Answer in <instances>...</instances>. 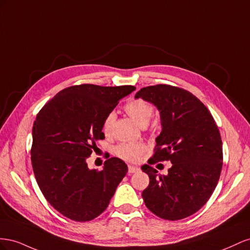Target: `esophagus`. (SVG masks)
<instances>
[{"instance_id":"obj_1","label":"esophagus","mask_w":250,"mask_h":250,"mask_svg":"<svg viewBox=\"0 0 250 250\" xmlns=\"http://www.w3.org/2000/svg\"><path fill=\"white\" fill-rule=\"evenodd\" d=\"M139 172V167H134V166H129V173L133 174V173H137Z\"/></svg>"}]
</instances>
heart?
<instances>
[{
    "label": "heart",
    "mask_w": 250,
    "mask_h": 250,
    "mask_svg": "<svg viewBox=\"0 0 250 250\" xmlns=\"http://www.w3.org/2000/svg\"><path fill=\"white\" fill-rule=\"evenodd\" d=\"M125 110L135 123L140 126H144L146 125L151 119L154 108L151 103L142 98H137L127 103L125 105ZM114 119H115V114L112 112L104 117L103 121V131L104 134L111 133ZM146 151V146L141 142H124V144H119L114 148V153L119 158L131 162L139 160Z\"/></svg>",
    "instance_id": "heart-1"
}]
</instances>
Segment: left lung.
Segmentation results:
<instances>
[{"label":"left lung","instance_id":"obj_1","mask_svg":"<svg viewBox=\"0 0 250 250\" xmlns=\"http://www.w3.org/2000/svg\"><path fill=\"white\" fill-rule=\"evenodd\" d=\"M135 98L153 104L160 113L162 130L148 163L172 162L163 176L148 165L141 167L149 177L142 191L146 208L170 221L194 215L210 198L222 169V140L215 120L195 95L169 84L142 88Z\"/></svg>","mask_w":250,"mask_h":250}]
</instances>
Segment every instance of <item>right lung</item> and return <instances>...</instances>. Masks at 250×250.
<instances>
[{
	"mask_svg": "<svg viewBox=\"0 0 250 250\" xmlns=\"http://www.w3.org/2000/svg\"><path fill=\"white\" fill-rule=\"evenodd\" d=\"M135 89L72 85L39 112L32 129L33 173L47 201L65 217L77 222L98 217L126 175V165L116 157L105 160L102 170L90 169L87 159L95 141L104 138V117Z\"/></svg>",
	"mask_w": 250,
	"mask_h": 250,
	"instance_id": "right-lung-1",
	"label": "right lung"
}]
</instances>
